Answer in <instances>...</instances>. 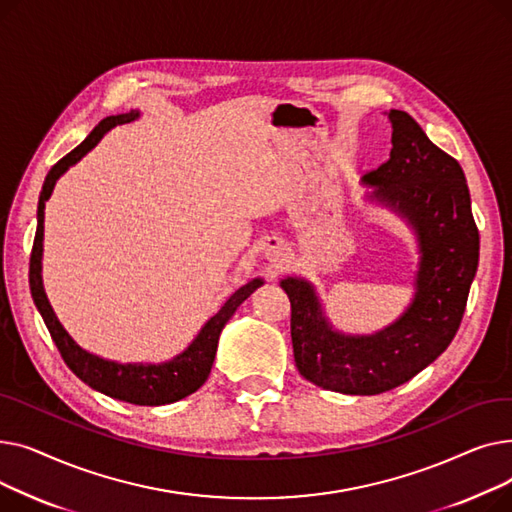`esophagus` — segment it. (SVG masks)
Segmentation results:
<instances>
[{"instance_id":"esophagus-1","label":"esophagus","mask_w":512,"mask_h":512,"mask_svg":"<svg viewBox=\"0 0 512 512\" xmlns=\"http://www.w3.org/2000/svg\"><path fill=\"white\" fill-rule=\"evenodd\" d=\"M284 255H286L284 242L278 240V238H270V242H267V257H270L272 261H276V259L284 257Z\"/></svg>"}]
</instances>
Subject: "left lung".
<instances>
[{
    "instance_id": "8db88e82",
    "label": "left lung",
    "mask_w": 512,
    "mask_h": 512,
    "mask_svg": "<svg viewBox=\"0 0 512 512\" xmlns=\"http://www.w3.org/2000/svg\"><path fill=\"white\" fill-rule=\"evenodd\" d=\"M392 124L390 159L363 176L371 197L405 218L419 242L415 297L394 324L369 336L332 328L315 288L284 278L297 369L319 388L342 394H382L409 382L452 342L467 307L479 261V232L459 161L427 139L400 110Z\"/></svg>"
}]
</instances>
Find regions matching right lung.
I'll list each match as a JSON object with an SVG mask.
<instances>
[{"label": "right lung", "instance_id": "obj_1", "mask_svg": "<svg viewBox=\"0 0 512 512\" xmlns=\"http://www.w3.org/2000/svg\"><path fill=\"white\" fill-rule=\"evenodd\" d=\"M141 116L139 110H130L126 114L118 116H107L103 118L93 130L89 137L80 143L76 149H72L66 157H62L56 166L49 170L43 182V191L39 195V207H37V232L33 242V253H31V267H29V284L33 301L45 321V326L51 334V340L56 342L58 351L64 359V363L72 369L78 380H83L93 390L112 396L130 405H141V407H157V405H170L188 394L197 392L205 380L209 378V371L215 359V351H218V340L228 324V319L234 315V311L240 307L257 286L263 284V280L255 278L240 286L232 297L224 303V307L215 313L207 324L201 328L197 338L188 344L186 351H182L178 357H174L168 363L159 365H145V363H116L107 361L97 355L87 353L85 348H80L72 336L64 330V326L58 321L56 313H53L47 294L43 288L41 278V257H43V220H45V201L51 197L53 186H56L58 178L74 166L78 159H83L101 139L103 134L118 126L137 120Z\"/></svg>", "mask_w": 512, "mask_h": 512}]
</instances>
